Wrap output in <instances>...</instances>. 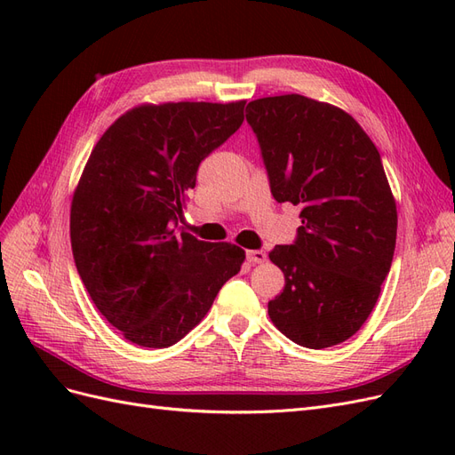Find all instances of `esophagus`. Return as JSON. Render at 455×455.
Wrapping results in <instances>:
<instances>
[{
    "mask_svg": "<svg viewBox=\"0 0 455 455\" xmlns=\"http://www.w3.org/2000/svg\"><path fill=\"white\" fill-rule=\"evenodd\" d=\"M246 259H249L251 264H264L267 259V254L264 251H249L246 252Z\"/></svg>",
    "mask_w": 455,
    "mask_h": 455,
    "instance_id": "esophagus-1",
    "label": "esophagus"
}]
</instances>
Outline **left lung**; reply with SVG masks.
Returning <instances> with one entry per match:
<instances>
[{
  "mask_svg": "<svg viewBox=\"0 0 455 455\" xmlns=\"http://www.w3.org/2000/svg\"><path fill=\"white\" fill-rule=\"evenodd\" d=\"M246 121L273 197L301 206L294 244L269 252L284 273L269 319L301 347L338 346L366 323L393 261L396 203L379 151L347 112L301 94L252 100Z\"/></svg>",
  "mask_w": 455,
  "mask_h": 455,
  "instance_id": "obj_1",
  "label": "left lung"
}]
</instances>
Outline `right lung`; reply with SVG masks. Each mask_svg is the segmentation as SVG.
Here are the masks:
<instances>
[{"mask_svg":"<svg viewBox=\"0 0 455 455\" xmlns=\"http://www.w3.org/2000/svg\"><path fill=\"white\" fill-rule=\"evenodd\" d=\"M246 100L140 104L117 117L76 186L70 239L91 299L123 338L163 349L209 313L244 251L176 233L201 161L244 119Z\"/></svg>","mask_w":455,"mask_h":455,"instance_id":"obj_1","label":"right lung"}]
</instances>
